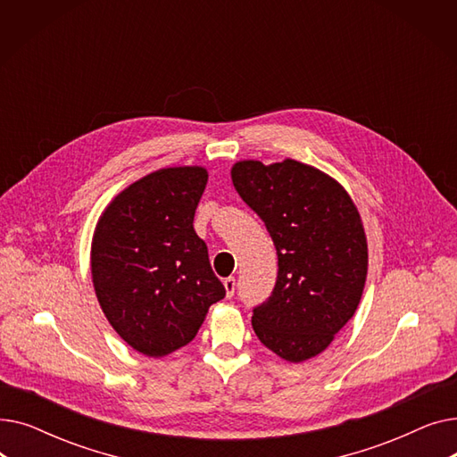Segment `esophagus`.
Returning <instances> with one entry per match:
<instances>
[{
  "label": "esophagus",
  "instance_id": "esophagus-1",
  "mask_svg": "<svg viewBox=\"0 0 457 457\" xmlns=\"http://www.w3.org/2000/svg\"><path fill=\"white\" fill-rule=\"evenodd\" d=\"M224 287H226V295H228V298H233V295H235V287H237L235 278H226V279H224Z\"/></svg>",
  "mask_w": 457,
  "mask_h": 457
}]
</instances>
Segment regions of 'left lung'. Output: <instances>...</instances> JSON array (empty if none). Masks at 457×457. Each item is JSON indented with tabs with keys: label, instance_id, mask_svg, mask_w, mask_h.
Segmentation results:
<instances>
[{
	"label": "left lung",
	"instance_id": "8db88e82",
	"mask_svg": "<svg viewBox=\"0 0 457 457\" xmlns=\"http://www.w3.org/2000/svg\"><path fill=\"white\" fill-rule=\"evenodd\" d=\"M231 179L278 255L274 289L253 307V331L287 361H305L328 348L361 300L369 262L361 219L337 181L293 159L237 162Z\"/></svg>",
	"mask_w": 457,
	"mask_h": 457
}]
</instances>
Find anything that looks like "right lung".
I'll list each match as a JSON object with an SVG mask.
<instances>
[{
  "mask_svg": "<svg viewBox=\"0 0 457 457\" xmlns=\"http://www.w3.org/2000/svg\"><path fill=\"white\" fill-rule=\"evenodd\" d=\"M205 183L204 168H164L120 192L96 226V296L120 337L144 355L188 345L226 296L192 226Z\"/></svg>",
  "mask_w": 457,
  "mask_h": 457,
  "instance_id": "add662e5",
  "label": "right lung"
}]
</instances>
